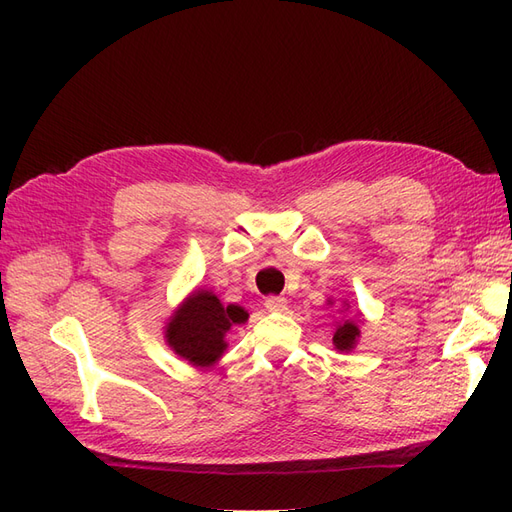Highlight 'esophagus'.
Returning <instances> with one entry per match:
<instances>
[{
    "label": "esophagus",
    "instance_id": "esophagus-1",
    "mask_svg": "<svg viewBox=\"0 0 512 512\" xmlns=\"http://www.w3.org/2000/svg\"><path fill=\"white\" fill-rule=\"evenodd\" d=\"M265 307L269 309V312L280 314V312H286L288 301H286L284 297H267V299H265Z\"/></svg>",
    "mask_w": 512,
    "mask_h": 512
}]
</instances>
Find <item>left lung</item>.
<instances>
[{
	"label": "left lung",
	"instance_id": "8db88e82",
	"mask_svg": "<svg viewBox=\"0 0 512 512\" xmlns=\"http://www.w3.org/2000/svg\"><path fill=\"white\" fill-rule=\"evenodd\" d=\"M359 327L354 322L346 320L344 324H337V329L333 333V344L337 350H352L356 344V337H359Z\"/></svg>",
	"mask_w": 512,
	"mask_h": 512
}]
</instances>
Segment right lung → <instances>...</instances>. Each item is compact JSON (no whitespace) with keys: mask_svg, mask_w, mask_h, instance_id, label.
Masks as SVG:
<instances>
[{"mask_svg":"<svg viewBox=\"0 0 512 512\" xmlns=\"http://www.w3.org/2000/svg\"><path fill=\"white\" fill-rule=\"evenodd\" d=\"M247 320L239 305L224 307L209 290H198L168 322L166 339L185 361L196 367H209L226 350L224 335L232 324Z\"/></svg>","mask_w":512,"mask_h":512,"instance_id":"add662e5","label":"right lung"}]
</instances>
